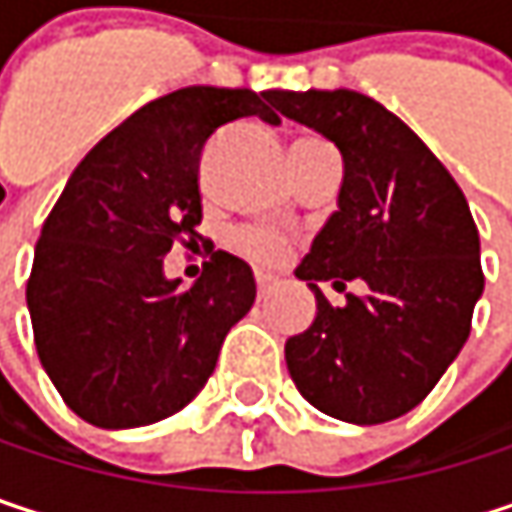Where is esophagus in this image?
Returning a JSON list of instances; mask_svg holds the SVG:
<instances>
[{
    "instance_id": "esophagus-1",
    "label": "esophagus",
    "mask_w": 512,
    "mask_h": 512,
    "mask_svg": "<svg viewBox=\"0 0 512 512\" xmlns=\"http://www.w3.org/2000/svg\"><path fill=\"white\" fill-rule=\"evenodd\" d=\"M275 284H278V281H275L272 275H257V296H260V299H266V296H269V290H272Z\"/></svg>"
}]
</instances>
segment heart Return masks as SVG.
I'll list each match as a JSON object with an SVG mask.
<instances>
[{"mask_svg":"<svg viewBox=\"0 0 512 512\" xmlns=\"http://www.w3.org/2000/svg\"><path fill=\"white\" fill-rule=\"evenodd\" d=\"M299 145H305V142H299ZM237 246L252 260H257V263H278L287 255V240L272 234V231H263V228L240 231L237 234Z\"/></svg>","mask_w":512,"mask_h":512,"instance_id":"obj_1","label":"heart"}]
</instances>
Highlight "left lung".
Segmentation results:
<instances>
[{
	"mask_svg": "<svg viewBox=\"0 0 512 512\" xmlns=\"http://www.w3.org/2000/svg\"><path fill=\"white\" fill-rule=\"evenodd\" d=\"M269 103L344 156L338 210L296 266L317 317L284 344L299 394L347 424H385L415 409L460 356L483 293L468 201L436 154L382 103L350 88L272 91ZM320 280L346 289L335 309Z\"/></svg>",
	"mask_w": 512,
	"mask_h": 512,
	"instance_id": "obj_1",
	"label": "left lung"
}]
</instances>
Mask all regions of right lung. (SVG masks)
Listing matches in <instances>:
<instances>
[{
	"label": "right lung",
	"mask_w": 512,
	"mask_h": 512,
	"mask_svg": "<svg viewBox=\"0 0 512 512\" xmlns=\"http://www.w3.org/2000/svg\"><path fill=\"white\" fill-rule=\"evenodd\" d=\"M272 91L189 85L100 139L41 228L26 302L61 400L88 424L127 430L180 412L210 379L225 335L255 305L246 260L213 252L180 287L162 257L201 225L198 165L210 136L257 115Z\"/></svg>",
	"instance_id": "obj_1"
}]
</instances>
